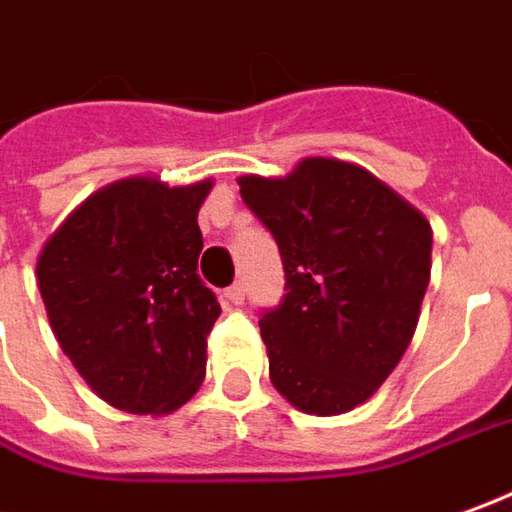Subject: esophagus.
Wrapping results in <instances>:
<instances>
[{
	"mask_svg": "<svg viewBox=\"0 0 512 512\" xmlns=\"http://www.w3.org/2000/svg\"><path fill=\"white\" fill-rule=\"evenodd\" d=\"M222 295H225V301L234 303V306L245 303V287H242V284H234V287H228V290L222 292Z\"/></svg>",
	"mask_w": 512,
	"mask_h": 512,
	"instance_id": "34e87169",
	"label": "esophagus"
}]
</instances>
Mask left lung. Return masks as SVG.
I'll return each instance as SVG.
<instances>
[{
    "instance_id": "8db88e82",
    "label": "left lung",
    "mask_w": 512,
    "mask_h": 512,
    "mask_svg": "<svg viewBox=\"0 0 512 512\" xmlns=\"http://www.w3.org/2000/svg\"><path fill=\"white\" fill-rule=\"evenodd\" d=\"M273 234L284 298L259 329L270 379L309 415L368 401L410 345L429 287L432 228L368 169L306 158L287 178H239Z\"/></svg>"
}]
</instances>
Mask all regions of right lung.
<instances>
[{
    "mask_svg": "<svg viewBox=\"0 0 512 512\" xmlns=\"http://www.w3.org/2000/svg\"><path fill=\"white\" fill-rule=\"evenodd\" d=\"M211 181L128 178L91 195L38 256L63 354L116 410L161 415L195 396L217 295L197 276V211Z\"/></svg>",
    "mask_w": 512,
    "mask_h": 512,
    "instance_id": "add662e5",
    "label": "right lung"
}]
</instances>
